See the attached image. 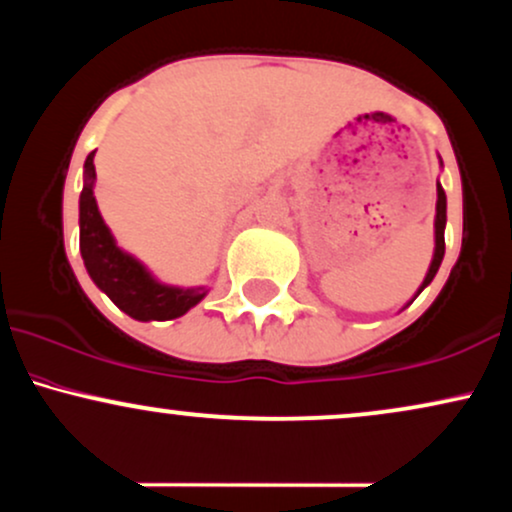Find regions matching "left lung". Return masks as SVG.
<instances>
[{"mask_svg": "<svg viewBox=\"0 0 512 512\" xmlns=\"http://www.w3.org/2000/svg\"><path fill=\"white\" fill-rule=\"evenodd\" d=\"M438 202H436V250H433V260H431V267H428V274L424 279V284L419 286V291H416V296H419L421 291L426 289L428 284L433 281V276H436L440 262H443V255H445V221H448V216H445V209H448V202H445V192L443 187H440L438 182Z\"/></svg>", "mask_w": 512, "mask_h": 512, "instance_id": "obj_1", "label": "left lung"}]
</instances>
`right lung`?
Segmentation results:
<instances>
[{"mask_svg":"<svg viewBox=\"0 0 512 512\" xmlns=\"http://www.w3.org/2000/svg\"><path fill=\"white\" fill-rule=\"evenodd\" d=\"M93 156L96 151H91L84 163V190L79 197V248L88 276L117 308L134 320H173L185 315L207 296V289H178L161 284L142 262L117 248L93 197Z\"/></svg>","mask_w":512,"mask_h":512,"instance_id":"right-lung-1","label":"right lung"}]
</instances>
